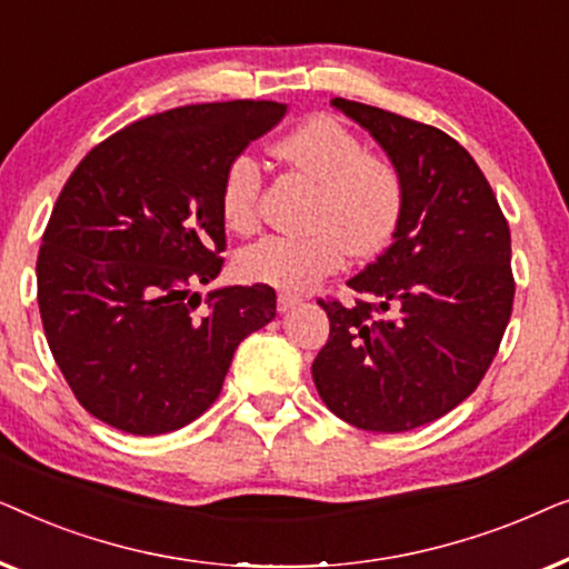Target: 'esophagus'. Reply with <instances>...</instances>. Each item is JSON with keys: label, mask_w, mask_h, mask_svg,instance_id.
Here are the masks:
<instances>
[{"label": "esophagus", "mask_w": 569, "mask_h": 569, "mask_svg": "<svg viewBox=\"0 0 569 569\" xmlns=\"http://www.w3.org/2000/svg\"><path fill=\"white\" fill-rule=\"evenodd\" d=\"M295 306H300V300L295 298V295H279V298H277L279 313H287V310H292Z\"/></svg>", "instance_id": "34e87169"}]
</instances>
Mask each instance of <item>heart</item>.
I'll return each instance as SVG.
<instances>
[{
    "label": "heart",
    "mask_w": 569,
    "mask_h": 569,
    "mask_svg": "<svg viewBox=\"0 0 569 569\" xmlns=\"http://www.w3.org/2000/svg\"><path fill=\"white\" fill-rule=\"evenodd\" d=\"M271 154L316 183L306 236H267L243 248L238 271L248 282L302 292L345 261L383 251L403 214V178L391 160L370 154L339 121L310 119L271 144ZM261 170L238 154L224 170L220 209L230 230L248 232L259 220Z\"/></svg>",
    "instance_id": "1"
}]
</instances>
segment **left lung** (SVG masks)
Wrapping results in <instances>:
<instances>
[{
  "label": "left lung",
  "mask_w": 569,
  "mask_h": 569,
  "mask_svg": "<svg viewBox=\"0 0 569 569\" xmlns=\"http://www.w3.org/2000/svg\"><path fill=\"white\" fill-rule=\"evenodd\" d=\"M331 106L368 131L403 178L393 243L318 300L331 321L313 380L326 407L368 432H407L469 399L510 321V228L477 162L453 137L355 100Z\"/></svg>",
  "instance_id": "obj_1"
}]
</instances>
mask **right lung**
<instances>
[{"label":"right lung","instance_id":"1","mask_svg":"<svg viewBox=\"0 0 569 569\" xmlns=\"http://www.w3.org/2000/svg\"><path fill=\"white\" fill-rule=\"evenodd\" d=\"M287 111L274 100L183 106L84 154L38 251L46 339L77 401L129 435L181 430L212 407L232 355L277 316L267 284L220 274L224 170Z\"/></svg>","mask_w":569,"mask_h":569}]
</instances>
